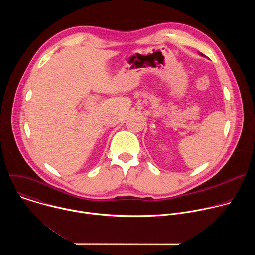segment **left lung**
I'll return each mask as SVG.
<instances>
[{"label":"left lung","instance_id":"8db88e82","mask_svg":"<svg viewBox=\"0 0 255 255\" xmlns=\"http://www.w3.org/2000/svg\"><path fill=\"white\" fill-rule=\"evenodd\" d=\"M200 55H201V56H206V55H204L203 53H200Z\"/></svg>","mask_w":255,"mask_h":255}]
</instances>
